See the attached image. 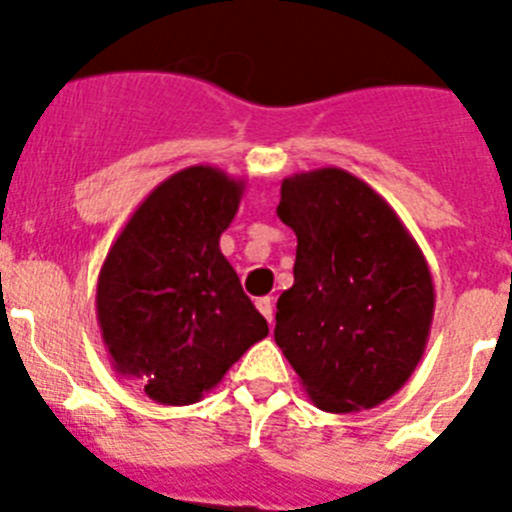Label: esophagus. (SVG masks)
Wrapping results in <instances>:
<instances>
[{
    "instance_id": "34e87169",
    "label": "esophagus",
    "mask_w": 512,
    "mask_h": 512,
    "mask_svg": "<svg viewBox=\"0 0 512 512\" xmlns=\"http://www.w3.org/2000/svg\"><path fill=\"white\" fill-rule=\"evenodd\" d=\"M256 307H259L261 315L269 320V325H274V300H271V297H259V300H256Z\"/></svg>"
}]
</instances>
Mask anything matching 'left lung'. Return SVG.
<instances>
[{
    "instance_id": "obj_1",
    "label": "left lung",
    "mask_w": 512,
    "mask_h": 512,
    "mask_svg": "<svg viewBox=\"0 0 512 512\" xmlns=\"http://www.w3.org/2000/svg\"><path fill=\"white\" fill-rule=\"evenodd\" d=\"M277 215L295 230L297 259L274 341L320 410L377 408L431 336L436 289L423 251L384 197L336 166L287 176Z\"/></svg>"
}]
</instances>
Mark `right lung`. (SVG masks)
<instances>
[{
	"label": "right lung",
	"mask_w": 512,
	"mask_h": 512,
	"mask_svg": "<svg viewBox=\"0 0 512 512\" xmlns=\"http://www.w3.org/2000/svg\"><path fill=\"white\" fill-rule=\"evenodd\" d=\"M243 179L189 166L158 184L112 243L97 323L112 366L158 405H192L269 325L220 251Z\"/></svg>",
	"instance_id": "add662e5"
}]
</instances>
